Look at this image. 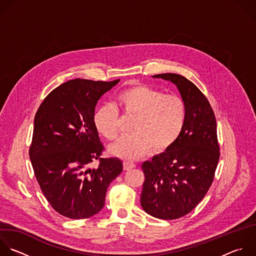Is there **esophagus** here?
Masks as SVG:
<instances>
[{
  "label": "esophagus",
  "mask_w": 256,
  "mask_h": 256,
  "mask_svg": "<svg viewBox=\"0 0 256 256\" xmlns=\"http://www.w3.org/2000/svg\"><path fill=\"white\" fill-rule=\"evenodd\" d=\"M134 168H136V164L130 162H124V168L126 171H128V170H132Z\"/></svg>",
  "instance_id": "esophagus-1"
}]
</instances>
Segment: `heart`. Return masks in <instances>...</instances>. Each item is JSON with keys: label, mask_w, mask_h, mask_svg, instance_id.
Segmentation results:
<instances>
[{"label": "heart", "mask_w": 256, "mask_h": 256, "mask_svg": "<svg viewBox=\"0 0 256 256\" xmlns=\"http://www.w3.org/2000/svg\"><path fill=\"white\" fill-rule=\"evenodd\" d=\"M124 116L134 118L130 136H122L108 146V152L120 158L136 160L152 148L164 152L180 138L186 122L184 100L175 94H164L148 85H134L124 90L112 104H102L94 112V124L106 140L116 138L120 118L115 108Z\"/></svg>", "instance_id": "heart-1"}]
</instances>
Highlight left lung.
<instances>
[{"label": "left lung", "mask_w": 256, "mask_h": 256, "mask_svg": "<svg viewBox=\"0 0 256 256\" xmlns=\"http://www.w3.org/2000/svg\"><path fill=\"white\" fill-rule=\"evenodd\" d=\"M152 77L176 85L187 116L178 140L142 164L140 205L150 216L173 220L190 213L212 185L220 156L216 118L206 96L186 77L175 73Z\"/></svg>", "instance_id": "1"}]
</instances>
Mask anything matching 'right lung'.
<instances>
[{
	"mask_svg": "<svg viewBox=\"0 0 256 256\" xmlns=\"http://www.w3.org/2000/svg\"><path fill=\"white\" fill-rule=\"evenodd\" d=\"M120 79L106 82L69 80L52 90L34 118L29 150L35 177L52 208L71 219L98 213L110 184L122 173L118 158H102L104 150L94 124L98 100ZM94 159L98 168H88Z\"/></svg>",
	"mask_w": 256,
	"mask_h": 256,
	"instance_id": "obj_1",
	"label": "right lung"
}]
</instances>
